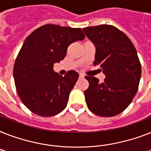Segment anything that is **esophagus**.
<instances>
[{
  "label": "esophagus",
  "mask_w": 151,
  "mask_h": 151,
  "mask_svg": "<svg viewBox=\"0 0 151 151\" xmlns=\"http://www.w3.org/2000/svg\"><path fill=\"white\" fill-rule=\"evenodd\" d=\"M85 78V76L83 75L82 73H80V74H79V78Z\"/></svg>",
  "instance_id": "esophagus-1"
}]
</instances>
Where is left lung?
<instances>
[{"label": "left lung", "instance_id": "8db88e82", "mask_svg": "<svg viewBox=\"0 0 151 151\" xmlns=\"http://www.w3.org/2000/svg\"><path fill=\"white\" fill-rule=\"evenodd\" d=\"M96 46L94 66L105 74L102 83L86 76L89 86L85 91L88 109L100 117H113L123 112L138 90L141 64L136 49L125 34L111 25L83 29Z\"/></svg>", "mask_w": 151, "mask_h": 151}]
</instances>
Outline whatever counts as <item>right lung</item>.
I'll return each instance as SVG.
<instances>
[{"label": "right lung", "instance_id": "right-lung-1", "mask_svg": "<svg viewBox=\"0 0 151 151\" xmlns=\"http://www.w3.org/2000/svg\"><path fill=\"white\" fill-rule=\"evenodd\" d=\"M85 37L80 28L46 24L25 40L15 59L13 76L19 96L31 112L51 117L66 108L79 74L70 70L63 77L53 70V66L65 58L71 43Z\"/></svg>", "mask_w": 151, "mask_h": 151}]
</instances>
